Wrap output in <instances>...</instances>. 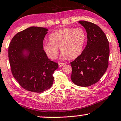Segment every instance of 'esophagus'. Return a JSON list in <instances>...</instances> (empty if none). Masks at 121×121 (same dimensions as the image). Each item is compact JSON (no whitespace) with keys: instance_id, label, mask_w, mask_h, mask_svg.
Returning <instances> with one entry per match:
<instances>
[{"instance_id":"esophagus-1","label":"esophagus","mask_w":121,"mask_h":121,"mask_svg":"<svg viewBox=\"0 0 121 121\" xmlns=\"http://www.w3.org/2000/svg\"><path fill=\"white\" fill-rule=\"evenodd\" d=\"M65 65V64L64 63H61V62H59V67H62Z\"/></svg>"}]
</instances>
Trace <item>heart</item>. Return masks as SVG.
<instances>
[{
	"instance_id": "b5f03b06",
	"label": "heart",
	"mask_w": 121,
	"mask_h": 121,
	"mask_svg": "<svg viewBox=\"0 0 121 121\" xmlns=\"http://www.w3.org/2000/svg\"><path fill=\"white\" fill-rule=\"evenodd\" d=\"M49 38V41L43 45V50L50 59L54 60L57 57L60 47L62 57L74 59L82 52L87 34L81 28H66L53 32Z\"/></svg>"
}]
</instances>
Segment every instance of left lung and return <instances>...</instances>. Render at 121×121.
<instances>
[{"instance_id":"obj_1","label":"left lung","mask_w":121,"mask_h":121,"mask_svg":"<svg viewBox=\"0 0 121 121\" xmlns=\"http://www.w3.org/2000/svg\"><path fill=\"white\" fill-rule=\"evenodd\" d=\"M87 35V43L82 54L71 62V79L77 86L88 87L97 82L107 70L109 56V43L99 26L79 21Z\"/></svg>"}]
</instances>
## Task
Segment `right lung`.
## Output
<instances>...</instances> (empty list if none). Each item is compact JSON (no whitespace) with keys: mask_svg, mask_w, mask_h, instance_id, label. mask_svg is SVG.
I'll return each instance as SVG.
<instances>
[{"mask_svg":"<svg viewBox=\"0 0 121 121\" xmlns=\"http://www.w3.org/2000/svg\"><path fill=\"white\" fill-rule=\"evenodd\" d=\"M48 31L44 28L30 27L17 33L9 44L8 57L12 74L27 91L40 93L49 89L54 82V72L59 67L43 50Z\"/></svg>","mask_w":121,"mask_h":121,"instance_id":"add662e5","label":"right lung"}]
</instances>
